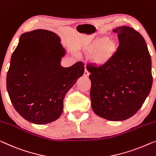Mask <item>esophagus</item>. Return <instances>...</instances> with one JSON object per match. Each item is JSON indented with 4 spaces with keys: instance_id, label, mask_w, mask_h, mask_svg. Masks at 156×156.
<instances>
[{
    "instance_id": "obj_1",
    "label": "esophagus",
    "mask_w": 156,
    "mask_h": 156,
    "mask_svg": "<svg viewBox=\"0 0 156 156\" xmlns=\"http://www.w3.org/2000/svg\"><path fill=\"white\" fill-rule=\"evenodd\" d=\"M89 75H90V73L87 71V69H85V71H84V76H89Z\"/></svg>"
}]
</instances>
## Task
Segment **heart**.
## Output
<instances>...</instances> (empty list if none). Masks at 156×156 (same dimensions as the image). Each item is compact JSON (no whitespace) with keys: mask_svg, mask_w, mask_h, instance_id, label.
Listing matches in <instances>:
<instances>
[{"mask_svg":"<svg viewBox=\"0 0 156 156\" xmlns=\"http://www.w3.org/2000/svg\"><path fill=\"white\" fill-rule=\"evenodd\" d=\"M117 44L113 40L104 37L95 40L86 48V52L93 55V61L97 65H103L107 62L114 54Z\"/></svg>","mask_w":156,"mask_h":156,"instance_id":"heart-1","label":"heart"}]
</instances>
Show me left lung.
<instances>
[{
	"label": "left lung",
	"mask_w": 156,
	"mask_h": 156,
	"mask_svg": "<svg viewBox=\"0 0 156 156\" xmlns=\"http://www.w3.org/2000/svg\"><path fill=\"white\" fill-rule=\"evenodd\" d=\"M119 46L107 62L87 65L90 99L97 115L111 121L128 119L137 112L152 87L151 59L144 38L129 27L113 30Z\"/></svg>",
	"instance_id": "obj_1"
}]
</instances>
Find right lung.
<instances>
[{
    "label": "right lung",
    "instance_id": "obj_1",
    "mask_svg": "<svg viewBox=\"0 0 156 156\" xmlns=\"http://www.w3.org/2000/svg\"><path fill=\"white\" fill-rule=\"evenodd\" d=\"M54 32L36 29L23 34L12 55L7 90L14 108L28 121L47 124L61 115L66 92L84 73L78 62L60 65L65 54Z\"/></svg>",
    "mask_w": 156,
    "mask_h": 156
}]
</instances>
